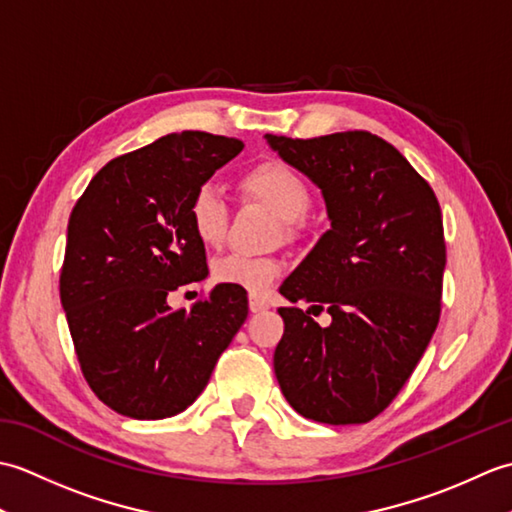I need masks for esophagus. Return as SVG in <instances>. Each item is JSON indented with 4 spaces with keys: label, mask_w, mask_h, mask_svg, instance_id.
I'll return each mask as SVG.
<instances>
[{
    "label": "esophagus",
    "mask_w": 512,
    "mask_h": 512,
    "mask_svg": "<svg viewBox=\"0 0 512 512\" xmlns=\"http://www.w3.org/2000/svg\"><path fill=\"white\" fill-rule=\"evenodd\" d=\"M248 308H250V312H262V310L268 308V303H266L264 299L250 295V297H248Z\"/></svg>",
    "instance_id": "34e87169"
}]
</instances>
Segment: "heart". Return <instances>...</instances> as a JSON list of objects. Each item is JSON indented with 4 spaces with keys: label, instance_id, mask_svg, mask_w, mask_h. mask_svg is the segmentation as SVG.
Masks as SVG:
<instances>
[{
    "label": "heart",
    "instance_id": "b5f03b06",
    "mask_svg": "<svg viewBox=\"0 0 512 512\" xmlns=\"http://www.w3.org/2000/svg\"><path fill=\"white\" fill-rule=\"evenodd\" d=\"M239 187L250 198L266 204L279 220H284L286 233H295L299 220L308 215L312 204V193L306 180L295 169L277 160H268L248 169L239 180ZM189 222L195 237L206 248H217L224 242L228 228V206L213 184H202L193 191L189 200ZM281 270H284V264L275 257L228 253L215 259L211 266V277L215 284L235 286L253 292V295H262L273 286Z\"/></svg>",
    "mask_w": 512,
    "mask_h": 512
}]
</instances>
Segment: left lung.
Here are the masks:
<instances>
[{
    "label": "left lung",
    "instance_id": "left-lung-1",
    "mask_svg": "<svg viewBox=\"0 0 512 512\" xmlns=\"http://www.w3.org/2000/svg\"><path fill=\"white\" fill-rule=\"evenodd\" d=\"M286 165L317 184L325 231L279 292L275 376L290 407L325 424H361L398 396L440 319L447 264L436 193L400 151L369 132L266 134ZM325 305L328 329L309 317Z\"/></svg>",
    "mask_w": 512,
    "mask_h": 512
}]
</instances>
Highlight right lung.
<instances>
[{
	"mask_svg": "<svg viewBox=\"0 0 512 512\" xmlns=\"http://www.w3.org/2000/svg\"><path fill=\"white\" fill-rule=\"evenodd\" d=\"M242 149L204 132L162 136L107 162L72 209L61 306L85 380L127 418L187 409L248 317L246 290L235 286H215L191 310L167 303L209 275L191 195Z\"/></svg>",
	"mask_w": 512,
	"mask_h": 512,
	"instance_id": "1",
	"label": "right lung"
}]
</instances>
